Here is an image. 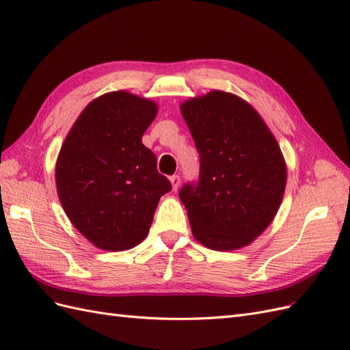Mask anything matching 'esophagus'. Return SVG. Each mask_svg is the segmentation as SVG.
Wrapping results in <instances>:
<instances>
[{"instance_id": "obj_1", "label": "esophagus", "mask_w": 350, "mask_h": 350, "mask_svg": "<svg viewBox=\"0 0 350 350\" xmlns=\"http://www.w3.org/2000/svg\"><path fill=\"white\" fill-rule=\"evenodd\" d=\"M169 181H171V185H172V189L174 191H176L179 184H181V178H179L178 175H172L171 178H169Z\"/></svg>"}]
</instances>
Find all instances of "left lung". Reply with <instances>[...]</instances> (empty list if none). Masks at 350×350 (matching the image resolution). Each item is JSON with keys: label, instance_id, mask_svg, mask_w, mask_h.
Returning a JSON list of instances; mask_svg holds the SVG:
<instances>
[{"label": "left lung", "instance_id": "obj_1", "mask_svg": "<svg viewBox=\"0 0 350 350\" xmlns=\"http://www.w3.org/2000/svg\"><path fill=\"white\" fill-rule=\"evenodd\" d=\"M200 154L197 185L179 191L193 237L215 251L247 247L269 228L288 179L280 146L251 105L211 90L181 103Z\"/></svg>", "mask_w": 350, "mask_h": 350}]
</instances>
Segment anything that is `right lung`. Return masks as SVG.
Instances as JSON below:
<instances>
[{
	"mask_svg": "<svg viewBox=\"0 0 350 350\" xmlns=\"http://www.w3.org/2000/svg\"><path fill=\"white\" fill-rule=\"evenodd\" d=\"M156 102L126 90L105 93L81 111L61 146L57 193L67 217L94 247L134 248L147 237L171 183L142 143Z\"/></svg>",
	"mask_w": 350,
	"mask_h": 350,
	"instance_id": "add662e5",
	"label": "right lung"
}]
</instances>
